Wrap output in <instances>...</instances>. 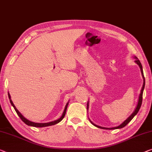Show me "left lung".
Masks as SVG:
<instances>
[{
  "instance_id": "8db88e82",
  "label": "left lung",
  "mask_w": 152,
  "mask_h": 152,
  "mask_svg": "<svg viewBox=\"0 0 152 152\" xmlns=\"http://www.w3.org/2000/svg\"><path fill=\"white\" fill-rule=\"evenodd\" d=\"M136 60H135V62L139 66V67H140V71H141V73H142V77H143V85H142V89H141V91H140V96H139V99H138V104H137V106H136V109H135V110H134V113L131 114V116H129V117H128V118H127V119H126L125 121L123 123V124H121V125H120L119 126H118V127H113V128H106V127H100V126H99V125H95V124H94L93 123H92L91 121H90L91 122V124H93L94 126H96V127H99V128H102V129H120V128H122V127H124L125 125H127V124H129V122H130V121L132 119V118L134 117V116L136 115V114L138 113V112L139 111V110H140V106H141V104H142V93H143V90H144V88H145V77H144V75H143V71H142V64H141V63H140V61L138 60V58H135ZM88 108V104H87V109Z\"/></svg>"
}]
</instances>
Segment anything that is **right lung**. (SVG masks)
<instances>
[{
	"label": "right lung",
	"instance_id": "1",
	"mask_svg": "<svg viewBox=\"0 0 152 152\" xmlns=\"http://www.w3.org/2000/svg\"><path fill=\"white\" fill-rule=\"evenodd\" d=\"M8 96H9V99H10V103L12 105V106L14 107V108L15 109V110H16V113L18 114V115L19 116V117L21 118V120L23 121L25 123V124H27V125H29V126H34V127H47V126H50V125H56L57 124H58L59 122H60L61 120L63 119L64 117L65 116V114H66V109H67V107H68V103L66 105V107H65V109L64 110V113L62 114V115H61V117L59 118V119L56 120V121H51V122H49V123H45V124H38V123H34V122H32V121H30L27 120V118L24 117V116L22 115L21 113H20V112L18 110L17 108L16 107H15V105L14 103H13L12 101L11 100V96H10V94L8 93Z\"/></svg>",
	"mask_w": 152,
	"mask_h": 152
}]
</instances>
